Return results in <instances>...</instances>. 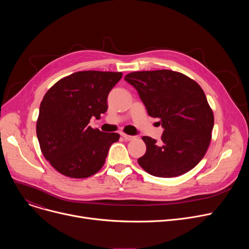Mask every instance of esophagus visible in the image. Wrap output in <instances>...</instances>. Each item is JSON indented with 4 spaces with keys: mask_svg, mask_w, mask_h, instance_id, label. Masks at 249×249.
I'll return each mask as SVG.
<instances>
[{
    "mask_svg": "<svg viewBox=\"0 0 249 249\" xmlns=\"http://www.w3.org/2000/svg\"><path fill=\"white\" fill-rule=\"evenodd\" d=\"M121 135H122V137H123L124 139H126V140H128V141L134 140V139L136 138L135 136H130V135H127V134H125V133H121Z\"/></svg>",
    "mask_w": 249,
    "mask_h": 249,
    "instance_id": "obj_1",
    "label": "esophagus"
}]
</instances>
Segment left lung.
<instances>
[{"label":"left lung","mask_w":249,"mask_h":249,"mask_svg":"<svg viewBox=\"0 0 249 249\" xmlns=\"http://www.w3.org/2000/svg\"><path fill=\"white\" fill-rule=\"evenodd\" d=\"M125 81L138 91L150 117L160 118L161 140L143 136L145 154L138 159L146 173L159 178L184 175L197 165L210 145L214 114L199 84L174 71H134Z\"/></svg>","instance_id":"8db88e82"}]
</instances>
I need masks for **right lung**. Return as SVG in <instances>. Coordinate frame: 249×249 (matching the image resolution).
<instances>
[{
  "label": "right lung",
  "instance_id": "add662e5",
  "mask_svg": "<svg viewBox=\"0 0 249 249\" xmlns=\"http://www.w3.org/2000/svg\"><path fill=\"white\" fill-rule=\"evenodd\" d=\"M122 72L86 71L52 86L39 108L36 134L46 160L61 175L85 178L98 173L118 133L102 132L88 124L107 111L110 90Z\"/></svg>",
  "mask_w": 249,
  "mask_h": 249
}]
</instances>
